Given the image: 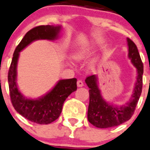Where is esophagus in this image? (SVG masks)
<instances>
[{
  "label": "esophagus",
  "mask_w": 150,
  "mask_h": 150,
  "mask_svg": "<svg viewBox=\"0 0 150 150\" xmlns=\"http://www.w3.org/2000/svg\"><path fill=\"white\" fill-rule=\"evenodd\" d=\"M77 85H78V87H81V86H83V81H82L81 80H78V81H77Z\"/></svg>",
  "instance_id": "obj_1"
}]
</instances>
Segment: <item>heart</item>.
Segmentation results:
<instances>
[{
  "instance_id": "obj_1",
  "label": "heart",
  "mask_w": 150,
  "mask_h": 150,
  "mask_svg": "<svg viewBox=\"0 0 150 150\" xmlns=\"http://www.w3.org/2000/svg\"><path fill=\"white\" fill-rule=\"evenodd\" d=\"M88 53V50H84V51L82 52H79L78 53H76L74 56V58H75V60L77 61H81V60L84 59L86 57Z\"/></svg>"
}]
</instances>
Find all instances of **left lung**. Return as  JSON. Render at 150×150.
Masks as SVG:
<instances>
[{
	"instance_id": "obj_1",
	"label": "left lung",
	"mask_w": 150,
	"mask_h": 150,
	"mask_svg": "<svg viewBox=\"0 0 150 150\" xmlns=\"http://www.w3.org/2000/svg\"><path fill=\"white\" fill-rule=\"evenodd\" d=\"M129 58L137 69V81L129 101L123 106L109 104L102 98L97 83V77L88 76L85 82L89 88V103L87 117L89 123L98 128H110L123 124L131 118L142 92L144 65L138 48L131 39L127 38Z\"/></svg>"
}]
</instances>
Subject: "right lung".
I'll use <instances>...</instances> for the list:
<instances>
[{
	"instance_id": "obj_1",
	"label": "right lung",
	"mask_w": 150,
	"mask_h": 150,
	"mask_svg": "<svg viewBox=\"0 0 150 150\" xmlns=\"http://www.w3.org/2000/svg\"><path fill=\"white\" fill-rule=\"evenodd\" d=\"M61 26L42 25L30 29L17 46L8 72L12 106L25 118L38 124H48L58 119L67 98L77 89V79L61 80L46 96L37 100L28 99L23 97L17 86V63L19 52L29 43L39 39L54 40L57 38Z\"/></svg>"
}]
</instances>
